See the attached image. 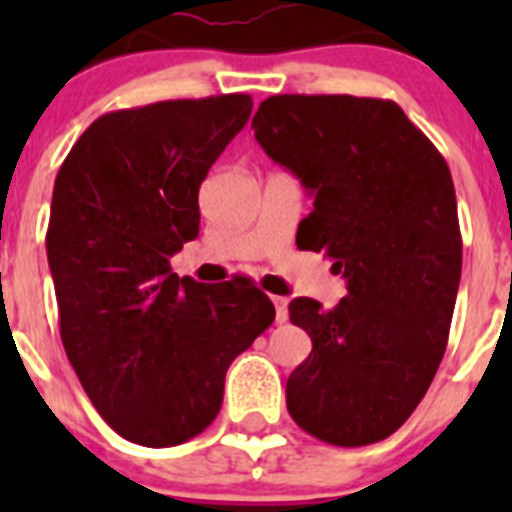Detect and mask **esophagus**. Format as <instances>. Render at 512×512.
Returning a JSON list of instances; mask_svg holds the SVG:
<instances>
[{
    "label": "esophagus",
    "instance_id": "34e87169",
    "mask_svg": "<svg viewBox=\"0 0 512 512\" xmlns=\"http://www.w3.org/2000/svg\"><path fill=\"white\" fill-rule=\"evenodd\" d=\"M274 307H277V323L287 320V297H271Z\"/></svg>",
    "mask_w": 512,
    "mask_h": 512
}]
</instances>
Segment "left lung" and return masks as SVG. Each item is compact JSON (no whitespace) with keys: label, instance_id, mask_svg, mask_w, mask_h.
I'll return each instance as SVG.
<instances>
[{"label":"left lung","instance_id":"1","mask_svg":"<svg viewBox=\"0 0 512 512\" xmlns=\"http://www.w3.org/2000/svg\"><path fill=\"white\" fill-rule=\"evenodd\" d=\"M253 135L312 194L297 248L325 253L348 295L333 310L289 302L312 351L287 379V410L333 446L392 436L431 387L461 279L451 171L390 99L274 94Z\"/></svg>","mask_w":512,"mask_h":512}]
</instances>
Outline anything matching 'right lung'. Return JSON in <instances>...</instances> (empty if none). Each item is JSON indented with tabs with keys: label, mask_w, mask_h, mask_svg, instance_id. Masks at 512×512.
<instances>
[{
	"label": "right lung",
	"mask_w": 512,
	"mask_h": 512,
	"mask_svg": "<svg viewBox=\"0 0 512 512\" xmlns=\"http://www.w3.org/2000/svg\"><path fill=\"white\" fill-rule=\"evenodd\" d=\"M251 107L248 94H217L107 112L53 184L45 248L63 348L97 413L140 446L205 431L228 366L277 315L251 282L171 271L200 233V184Z\"/></svg>",
	"instance_id": "1"
}]
</instances>
